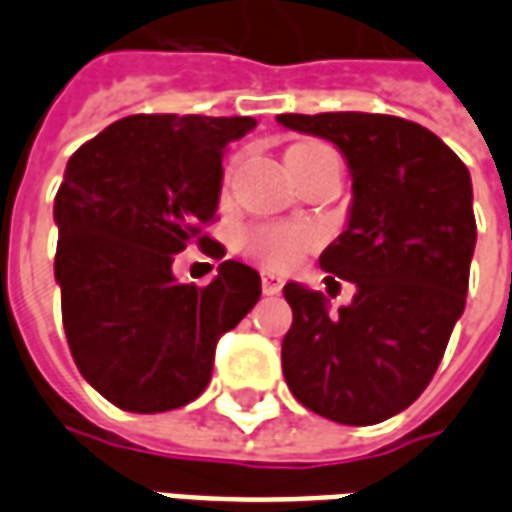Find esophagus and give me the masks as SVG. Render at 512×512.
<instances>
[{
	"label": "esophagus",
	"instance_id": "1",
	"mask_svg": "<svg viewBox=\"0 0 512 512\" xmlns=\"http://www.w3.org/2000/svg\"><path fill=\"white\" fill-rule=\"evenodd\" d=\"M260 285H263V293H266V296H277L279 290H282V279H279L277 274L263 271V274H260Z\"/></svg>",
	"mask_w": 512,
	"mask_h": 512
}]
</instances>
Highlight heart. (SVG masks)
Wrapping results in <instances>:
<instances>
[{"instance_id":"b5f03b06","label":"heart","mask_w":512,"mask_h":512,"mask_svg":"<svg viewBox=\"0 0 512 512\" xmlns=\"http://www.w3.org/2000/svg\"><path fill=\"white\" fill-rule=\"evenodd\" d=\"M326 147L321 142H304L296 145L290 153H310ZM318 244V235L310 227L299 224H257L241 235V249L246 257L263 263L271 271H288L299 263V257Z\"/></svg>"}]
</instances>
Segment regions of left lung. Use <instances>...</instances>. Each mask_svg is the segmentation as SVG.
I'll return each instance as SVG.
<instances>
[{"instance_id":"obj_1","label":"left lung","mask_w":512,"mask_h":512,"mask_svg":"<svg viewBox=\"0 0 512 512\" xmlns=\"http://www.w3.org/2000/svg\"><path fill=\"white\" fill-rule=\"evenodd\" d=\"M279 123L334 142L354 175L351 219L321 268L329 288L348 279L356 296L329 315L321 293L285 285V381L321 417L376 425L425 392L466 307L472 178L439 136L403 117L323 112Z\"/></svg>"}]
</instances>
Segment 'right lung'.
<instances>
[{
    "mask_svg": "<svg viewBox=\"0 0 512 512\" xmlns=\"http://www.w3.org/2000/svg\"><path fill=\"white\" fill-rule=\"evenodd\" d=\"M252 117L131 115L84 142L54 197V277L73 362L123 411H172L202 395L213 351L260 299L255 268L224 260L211 285H178L186 246L224 257L216 222L227 142Z\"/></svg>",
    "mask_w": 512,
    "mask_h": 512,
    "instance_id": "add662e5",
    "label": "right lung"
}]
</instances>
